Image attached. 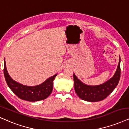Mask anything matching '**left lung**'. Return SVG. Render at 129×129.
Here are the masks:
<instances>
[{
  "label": "left lung",
  "mask_w": 129,
  "mask_h": 129,
  "mask_svg": "<svg viewBox=\"0 0 129 129\" xmlns=\"http://www.w3.org/2000/svg\"><path fill=\"white\" fill-rule=\"evenodd\" d=\"M121 58L114 76L107 81L98 85H88L84 84L74 74V88L78 96L88 102L101 101L108 96L118 85L121 75Z\"/></svg>",
  "instance_id": "left-lung-1"
}]
</instances>
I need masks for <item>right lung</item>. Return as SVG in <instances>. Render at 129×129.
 I'll use <instances>...</instances> for the list:
<instances>
[{
    "instance_id": "obj_1",
    "label": "right lung",
    "mask_w": 129,
    "mask_h": 129,
    "mask_svg": "<svg viewBox=\"0 0 129 129\" xmlns=\"http://www.w3.org/2000/svg\"><path fill=\"white\" fill-rule=\"evenodd\" d=\"M4 73L9 88L19 98L30 102L39 101L47 98L52 93L53 81L57 74L48 78L42 84L36 86H27L17 82L11 78L8 73L4 60Z\"/></svg>"
}]
</instances>
